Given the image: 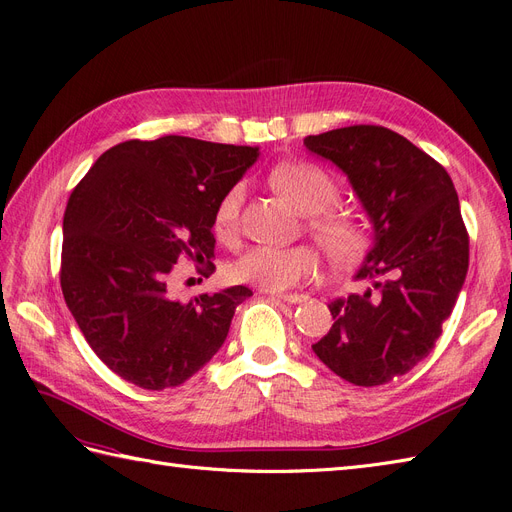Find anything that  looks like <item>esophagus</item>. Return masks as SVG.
I'll use <instances>...</instances> for the list:
<instances>
[{
    "mask_svg": "<svg viewBox=\"0 0 512 512\" xmlns=\"http://www.w3.org/2000/svg\"><path fill=\"white\" fill-rule=\"evenodd\" d=\"M277 299L280 301H284V303H301V301H305L307 297L305 294H299V292H286V294H275Z\"/></svg>",
    "mask_w": 512,
    "mask_h": 512,
    "instance_id": "esophagus-1",
    "label": "esophagus"
}]
</instances>
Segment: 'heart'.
Masks as SVG:
<instances>
[{
	"label": "heart",
	"mask_w": 512,
	"mask_h": 512,
	"mask_svg": "<svg viewBox=\"0 0 512 512\" xmlns=\"http://www.w3.org/2000/svg\"><path fill=\"white\" fill-rule=\"evenodd\" d=\"M271 181L277 192L286 196L301 213L309 215V235L316 239L331 262L348 265L363 254L367 245L365 228L352 215L331 209L339 198V188L327 170L316 164H286L273 170ZM243 194V183H235L215 207L213 230L224 241L237 235ZM232 273L239 282L282 294L318 277L320 256L312 245H262L243 254Z\"/></svg>",
	"instance_id": "b5f03b06"
}]
</instances>
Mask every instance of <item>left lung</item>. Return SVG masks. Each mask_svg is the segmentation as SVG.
<instances>
[{"label": "left lung", "instance_id": "left-lung-1", "mask_svg": "<svg viewBox=\"0 0 512 512\" xmlns=\"http://www.w3.org/2000/svg\"><path fill=\"white\" fill-rule=\"evenodd\" d=\"M303 145L342 168L374 230L356 280L371 288L329 309L333 327L312 346L356 386L404 376L436 346L468 273L470 239L442 164L382 126L307 136Z\"/></svg>", "mask_w": 512, "mask_h": 512}]
</instances>
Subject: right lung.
Returning <instances> with one entry per match:
<instances>
[{"label": "right lung", "mask_w": 512, "mask_h": 512, "mask_svg": "<svg viewBox=\"0 0 512 512\" xmlns=\"http://www.w3.org/2000/svg\"><path fill=\"white\" fill-rule=\"evenodd\" d=\"M256 158L258 147L134 138L104 151L70 194L61 292L91 350L119 378L173 389L222 348L252 290L230 286L181 303L168 275L183 254L213 258L215 207Z\"/></svg>", "instance_id": "right-lung-1"}]
</instances>
